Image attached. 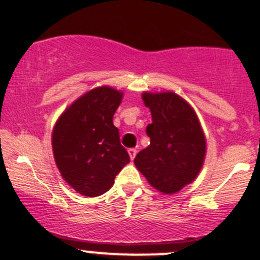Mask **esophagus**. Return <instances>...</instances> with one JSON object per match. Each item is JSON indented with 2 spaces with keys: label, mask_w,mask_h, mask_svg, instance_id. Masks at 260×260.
Wrapping results in <instances>:
<instances>
[{
  "label": "esophagus",
  "mask_w": 260,
  "mask_h": 260,
  "mask_svg": "<svg viewBox=\"0 0 260 260\" xmlns=\"http://www.w3.org/2000/svg\"><path fill=\"white\" fill-rule=\"evenodd\" d=\"M128 153H129V157H131V159H135V157H136V154H137V149L136 148H129L128 149Z\"/></svg>",
  "instance_id": "esophagus-1"
}]
</instances>
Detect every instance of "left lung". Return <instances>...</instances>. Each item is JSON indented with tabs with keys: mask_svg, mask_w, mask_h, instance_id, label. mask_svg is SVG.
<instances>
[{
	"mask_svg": "<svg viewBox=\"0 0 260 260\" xmlns=\"http://www.w3.org/2000/svg\"><path fill=\"white\" fill-rule=\"evenodd\" d=\"M152 123L151 142L138 152L135 165L147 181L164 193H175L195 180L205 157V137L190 106L175 93L143 94Z\"/></svg>",
	"mask_w": 260,
	"mask_h": 260,
	"instance_id": "1",
	"label": "left lung"
}]
</instances>
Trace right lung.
I'll use <instances>...</instances> for the list:
<instances>
[{"instance_id": "1", "label": "right lung", "mask_w": 260, "mask_h": 260, "mask_svg": "<svg viewBox=\"0 0 260 260\" xmlns=\"http://www.w3.org/2000/svg\"><path fill=\"white\" fill-rule=\"evenodd\" d=\"M120 101L122 93L115 89H93L64 112L52 132L60 174L75 191L88 198L107 192L131 161L113 124Z\"/></svg>"}]
</instances>
